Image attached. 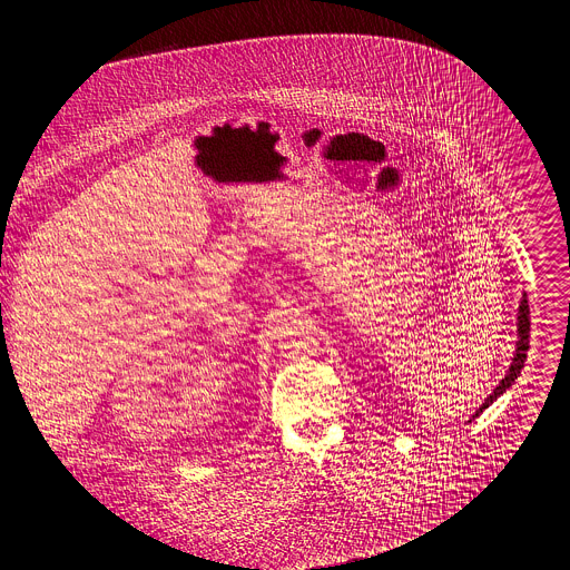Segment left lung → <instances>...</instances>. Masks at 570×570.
<instances>
[{
  "label": "left lung",
  "instance_id": "obj_1",
  "mask_svg": "<svg viewBox=\"0 0 570 570\" xmlns=\"http://www.w3.org/2000/svg\"><path fill=\"white\" fill-rule=\"evenodd\" d=\"M527 351H529V302H527V295H522L520 307H518V341H515V353H513L511 366H509L507 375L500 381V385H498L495 390H492V394L483 401V405L472 414V420H474V416H479L492 401H498V396H502V394L515 383V377L520 375V371H522V366H524ZM472 420H470V422H472Z\"/></svg>",
  "mask_w": 570,
  "mask_h": 570
}]
</instances>
